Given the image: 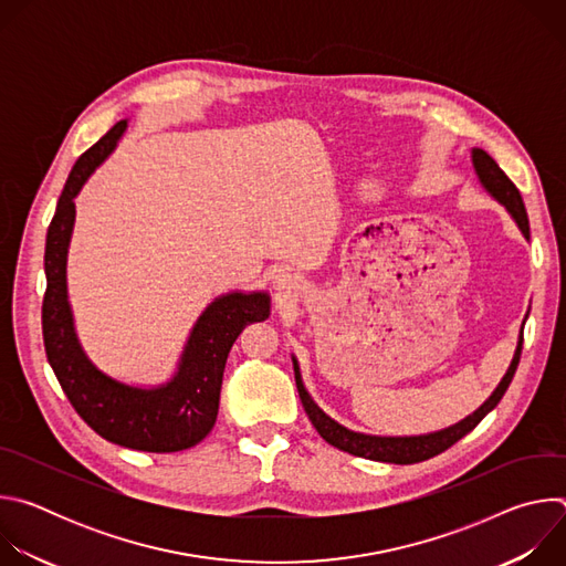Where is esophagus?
<instances>
[{
    "mask_svg": "<svg viewBox=\"0 0 566 566\" xmlns=\"http://www.w3.org/2000/svg\"><path fill=\"white\" fill-rule=\"evenodd\" d=\"M273 284H275V289H277V291L289 293L291 289H295V277H293V273H291V271L280 269V271L273 275Z\"/></svg>",
    "mask_w": 566,
    "mask_h": 566,
    "instance_id": "obj_1",
    "label": "esophagus"
}]
</instances>
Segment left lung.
Segmentation results:
<instances>
[{
	"label": "left lung",
	"instance_id": "obj_1",
	"mask_svg": "<svg viewBox=\"0 0 566 566\" xmlns=\"http://www.w3.org/2000/svg\"><path fill=\"white\" fill-rule=\"evenodd\" d=\"M470 160H472V170H474V177L481 184V188L486 190L500 206L506 208V212L517 223V228L524 234V239H528L531 237V232H528V217H526V208H524L520 190L502 172V168L495 164V158L491 154H486V151L479 149V147H472L470 149ZM526 317H528V311H526V315L522 319V329H520V336H517V347H515L513 360H511L506 374L502 376L500 385L493 389V394L486 400H483L472 415H468L465 419L457 421L454 426H448L443 430L428 432V434H412V437H380V434H365V432L349 430L343 423H338L336 419H332L313 400V396L304 387L300 363H297L295 356H291L293 371H295V385H297V394H300V400H302V406H304V412L308 415L313 428L317 430V434L322 439H325L327 443H332L334 448L343 450V452L354 454V457H365V459H371V461L398 463V465L419 463V461H426L430 457H437L443 450H448L450 446H454L470 430H474V426L483 417H486L489 412H493L497 408V402L506 394V389H509V385H511V380L515 376L517 363H520L522 340H524L522 332H524Z\"/></svg>",
	"mask_w": 566,
	"mask_h": 566
}]
</instances>
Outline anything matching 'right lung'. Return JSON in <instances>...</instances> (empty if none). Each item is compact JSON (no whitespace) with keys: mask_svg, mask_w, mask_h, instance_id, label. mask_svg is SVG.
<instances>
[{"mask_svg":"<svg viewBox=\"0 0 566 566\" xmlns=\"http://www.w3.org/2000/svg\"><path fill=\"white\" fill-rule=\"evenodd\" d=\"M127 132L118 120L75 160L46 232L42 334L49 365L66 398L103 439L143 452H179L197 446L214 428L226 360L251 322L271 315L269 291H228L195 319L172 376L158 385H134L103 371L75 332L69 302L66 260L75 223V197L105 164Z\"/></svg>","mask_w":566,"mask_h":566,"instance_id":"obj_1","label":"right lung"}]
</instances>
